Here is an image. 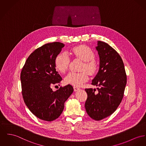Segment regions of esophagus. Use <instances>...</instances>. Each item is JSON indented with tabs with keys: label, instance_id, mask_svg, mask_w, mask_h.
<instances>
[{
	"label": "esophagus",
	"instance_id": "esophagus-1",
	"mask_svg": "<svg viewBox=\"0 0 146 146\" xmlns=\"http://www.w3.org/2000/svg\"><path fill=\"white\" fill-rule=\"evenodd\" d=\"M73 88H74V90L75 92H76V91H78V90H80V88H78V87H74Z\"/></svg>",
	"mask_w": 146,
	"mask_h": 146
}]
</instances>
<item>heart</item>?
<instances>
[{"label": "heart", "instance_id": "heart-1", "mask_svg": "<svg viewBox=\"0 0 146 146\" xmlns=\"http://www.w3.org/2000/svg\"><path fill=\"white\" fill-rule=\"evenodd\" d=\"M71 55L84 62L82 70H86L90 74H94L97 69V64L94 60V54L88 47L84 45H79L73 47L70 50ZM70 58L67 53H62L56 56L54 61L55 66L58 70L64 73L69 66ZM89 78L88 74L86 72L80 73L69 72L64 78V83L78 87L86 82Z\"/></svg>", "mask_w": 146, "mask_h": 146}]
</instances>
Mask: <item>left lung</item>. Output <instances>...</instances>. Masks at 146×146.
Returning <instances> with one entry per match:
<instances>
[{
  "mask_svg": "<svg viewBox=\"0 0 146 146\" xmlns=\"http://www.w3.org/2000/svg\"><path fill=\"white\" fill-rule=\"evenodd\" d=\"M99 58L100 68L92 84L96 89H86L88 97L85 108L90 118L100 121L117 110L123 97L127 76L123 62L119 54L107 43L98 41L96 46Z\"/></svg>",
  "mask_w": 146,
  "mask_h": 146,
  "instance_id": "left-lung-1",
  "label": "left lung"
}]
</instances>
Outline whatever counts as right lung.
Here are the masks:
<instances>
[{
	"mask_svg": "<svg viewBox=\"0 0 146 146\" xmlns=\"http://www.w3.org/2000/svg\"><path fill=\"white\" fill-rule=\"evenodd\" d=\"M64 45L53 42L35 49L27 58L21 72L24 102L34 115L45 121H53L60 116L65 102L74 90L70 84L55 92L51 88L52 84L62 80L54 61Z\"/></svg>",
	"mask_w": 146,
	"mask_h": 146,
	"instance_id": "right-lung-1",
	"label": "right lung"
}]
</instances>
